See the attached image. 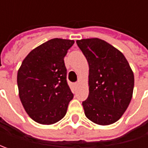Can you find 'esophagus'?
<instances>
[{
  "label": "esophagus",
  "mask_w": 148,
  "mask_h": 148,
  "mask_svg": "<svg viewBox=\"0 0 148 148\" xmlns=\"http://www.w3.org/2000/svg\"><path fill=\"white\" fill-rule=\"evenodd\" d=\"M78 85H79V83H78V82H76V83H75V84H74V86H75V87L77 88V86H78Z\"/></svg>",
  "instance_id": "34e87169"
}]
</instances>
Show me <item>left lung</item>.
Here are the masks:
<instances>
[{"mask_svg":"<svg viewBox=\"0 0 148 148\" xmlns=\"http://www.w3.org/2000/svg\"><path fill=\"white\" fill-rule=\"evenodd\" d=\"M89 64V95L82 101L86 116L95 123L118 121L133 96L134 76L123 54L99 38L77 41Z\"/></svg>","mask_w":148,"mask_h":148,"instance_id":"1","label":"left lung"}]
</instances>
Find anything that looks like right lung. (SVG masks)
<instances>
[{"label": "right lung", "instance_id": "1", "mask_svg": "<svg viewBox=\"0 0 148 148\" xmlns=\"http://www.w3.org/2000/svg\"><path fill=\"white\" fill-rule=\"evenodd\" d=\"M73 43L69 39H50L32 50L20 66V101L35 122L53 124L65 116L73 94L66 81L64 57Z\"/></svg>", "mask_w": 148, "mask_h": 148}]
</instances>
